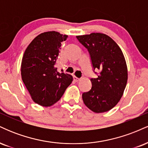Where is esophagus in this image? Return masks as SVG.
<instances>
[{
	"label": "esophagus",
	"mask_w": 148,
	"mask_h": 148,
	"mask_svg": "<svg viewBox=\"0 0 148 148\" xmlns=\"http://www.w3.org/2000/svg\"><path fill=\"white\" fill-rule=\"evenodd\" d=\"M74 81H76V82H78V81H79L80 80V79H79V78H77L76 76H74Z\"/></svg>",
	"instance_id": "1"
}]
</instances>
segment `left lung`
Returning a JSON list of instances; mask_svg holds the SVG:
<instances>
[{"mask_svg": "<svg viewBox=\"0 0 148 148\" xmlns=\"http://www.w3.org/2000/svg\"><path fill=\"white\" fill-rule=\"evenodd\" d=\"M88 49L93 69L100 71L91 79L92 88L82 95L83 101L92 111H110L119 102L126 87L128 72L123 53L113 39L103 33L76 36Z\"/></svg>", "mask_w": 148, "mask_h": 148, "instance_id": "obj_1", "label": "left lung"}]
</instances>
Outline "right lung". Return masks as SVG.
<instances>
[{
  "mask_svg": "<svg viewBox=\"0 0 148 148\" xmlns=\"http://www.w3.org/2000/svg\"><path fill=\"white\" fill-rule=\"evenodd\" d=\"M67 35L56 31L40 34L25 49L21 74L34 102L48 107L59 101L72 84V75L59 73L54 67L61 44Z\"/></svg>",
  "mask_w": 148,
  "mask_h": 148,
  "instance_id": "add662e5",
  "label": "right lung"
}]
</instances>
